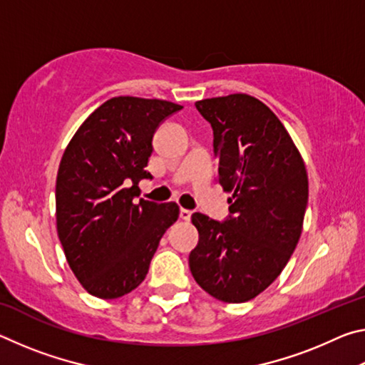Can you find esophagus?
I'll return each instance as SVG.
<instances>
[{"label":"esophagus","instance_id":"esophagus-1","mask_svg":"<svg viewBox=\"0 0 365 365\" xmlns=\"http://www.w3.org/2000/svg\"><path fill=\"white\" fill-rule=\"evenodd\" d=\"M180 219L182 220H190L191 219V211H190V209H180Z\"/></svg>","mask_w":365,"mask_h":365}]
</instances>
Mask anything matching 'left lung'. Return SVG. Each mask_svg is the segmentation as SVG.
<instances>
[{"instance_id":"left-lung-1","label":"left lung","mask_w":365,"mask_h":365,"mask_svg":"<svg viewBox=\"0 0 365 365\" xmlns=\"http://www.w3.org/2000/svg\"><path fill=\"white\" fill-rule=\"evenodd\" d=\"M195 106L212 127L215 180L232 197L222 222L191 215L200 240L190 252V270L215 299L245 302L280 275L299 242L306 168L279 117L256 98L235 93Z\"/></svg>"}]
</instances>
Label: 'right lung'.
I'll return each instance as SVG.
<instances>
[{
  "label": "right lung",
  "mask_w": 365,
  "mask_h": 365,
  "mask_svg": "<svg viewBox=\"0 0 365 365\" xmlns=\"http://www.w3.org/2000/svg\"><path fill=\"white\" fill-rule=\"evenodd\" d=\"M183 106L117 96L91 113L61 159L56 180L59 242L90 294L115 299L145 280L165 230L178 219L175 202L140 200L138 182L153 135Z\"/></svg>",
  "instance_id": "1"
}]
</instances>
